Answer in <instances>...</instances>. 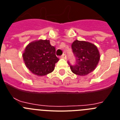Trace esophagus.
Here are the masks:
<instances>
[{"mask_svg": "<svg viewBox=\"0 0 120 120\" xmlns=\"http://www.w3.org/2000/svg\"><path fill=\"white\" fill-rule=\"evenodd\" d=\"M61 58H62V59H67V55H65V54H63V55H62V56H61Z\"/></svg>", "mask_w": 120, "mask_h": 120, "instance_id": "1", "label": "esophagus"}]
</instances>
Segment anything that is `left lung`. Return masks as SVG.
Segmentation results:
<instances>
[{"mask_svg":"<svg viewBox=\"0 0 120 120\" xmlns=\"http://www.w3.org/2000/svg\"><path fill=\"white\" fill-rule=\"evenodd\" d=\"M73 53L76 58V63L71 65V71L77 75L85 76L93 71L98 64L100 54L97 47L86 41L76 40L71 45Z\"/></svg>","mask_w":120,"mask_h":120,"instance_id":"obj_1","label":"left lung"}]
</instances>
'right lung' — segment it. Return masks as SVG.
Returning a JSON list of instances; mask_svg holds the SVG:
<instances>
[{
	"instance_id": "obj_1",
	"label": "right lung",
	"mask_w": 120,
	"mask_h": 120,
	"mask_svg": "<svg viewBox=\"0 0 120 120\" xmlns=\"http://www.w3.org/2000/svg\"><path fill=\"white\" fill-rule=\"evenodd\" d=\"M24 63L28 69L38 76H45L55 69L59 61L56 49L49 40H39L29 44L23 53Z\"/></svg>"
}]
</instances>
